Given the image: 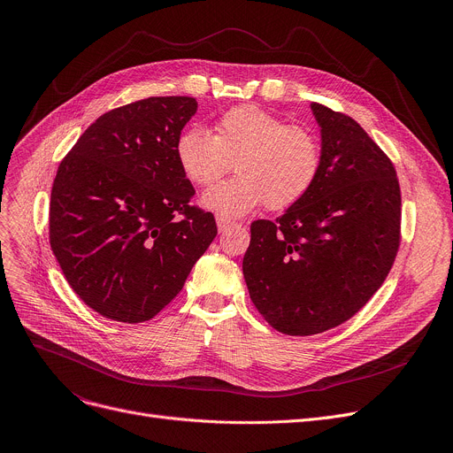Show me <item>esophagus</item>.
<instances>
[{
    "mask_svg": "<svg viewBox=\"0 0 453 453\" xmlns=\"http://www.w3.org/2000/svg\"><path fill=\"white\" fill-rule=\"evenodd\" d=\"M231 226H233V224H231L229 220H226V219H222V217H217V227H219V231H220V233L227 231Z\"/></svg>",
    "mask_w": 453,
    "mask_h": 453,
    "instance_id": "34e87169",
    "label": "esophagus"
}]
</instances>
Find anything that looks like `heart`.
Returning a JSON list of instances; mask_svg holds the SVG:
<instances>
[{
	"label": "heart",
	"instance_id": "b5f03b06",
	"mask_svg": "<svg viewBox=\"0 0 453 453\" xmlns=\"http://www.w3.org/2000/svg\"><path fill=\"white\" fill-rule=\"evenodd\" d=\"M182 173L199 186L220 179L234 161L236 179L203 193L201 204L226 219H240L269 204L285 210L301 203L313 188L322 166L319 136L304 125H287L256 105L222 114L215 134L206 127H189L175 145Z\"/></svg>",
	"mask_w": 453,
	"mask_h": 453
}]
</instances>
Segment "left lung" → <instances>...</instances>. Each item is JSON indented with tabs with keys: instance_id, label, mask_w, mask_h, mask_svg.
Instances as JSON below:
<instances>
[{
	"instance_id": "1",
	"label": "left lung",
	"mask_w": 453,
	"mask_h": 453,
	"mask_svg": "<svg viewBox=\"0 0 453 453\" xmlns=\"http://www.w3.org/2000/svg\"><path fill=\"white\" fill-rule=\"evenodd\" d=\"M322 166L308 196L276 222L250 224L249 296L273 328L315 335L351 319L381 287L400 245L396 170L349 116L310 104Z\"/></svg>"
}]
</instances>
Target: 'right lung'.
Wrapping results in <instances>:
<instances>
[{
    "instance_id": "obj_1",
    "label": "right lung",
    "mask_w": 453,
    "mask_h": 453,
    "mask_svg": "<svg viewBox=\"0 0 453 453\" xmlns=\"http://www.w3.org/2000/svg\"><path fill=\"white\" fill-rule=\"evenodd\" d=\"M197 112L191 96H150L102 114L62 159L50 201V245L75 294L136 325L182 288L217 236L175 145ZM182 214V218L178 215Z\"/></svg>"
}]
</instances>
